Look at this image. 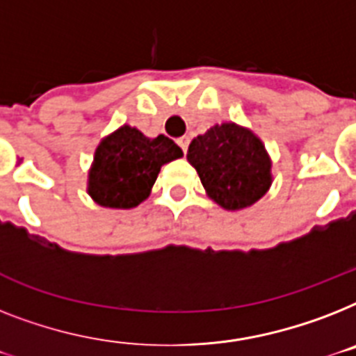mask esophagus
Masks as SVG:
<instances>
[{"mask_svg":"<svg viewBox=\"0 0 356 356\" xmlns=\"http://www.w3.org/2000/svg\"><path fill=\"white\" fill-rule=\"evenodd\" d=\"M177 144H179V148H181L184 153H186L188 152V144H190V138H188V137L177 138Z\"/></svg>","mask_w":356,"mask_h":356,"instance_id":"esophagus-1","label":"esophagus"}]
</instances>
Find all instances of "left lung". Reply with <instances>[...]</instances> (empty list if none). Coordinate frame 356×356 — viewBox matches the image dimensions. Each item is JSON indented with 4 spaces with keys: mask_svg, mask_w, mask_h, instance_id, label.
<instances>
[{
    "mask_svg": "<svg viewBox=\"0 0 356 356\" xmlns=\"http://www.w3.org/2000/svg\"><path fill=\"white\" fill-rule=\"evenodd\" d=\"M186 157L208 195L227 210L254 204L273 181L261 140L232 122L218 124L193 138Z\"/></svg>",
    "mask_w": 356,
    "mask_h": 356,
    "instance_id": "8db88e82",
    "label": "left lung"
}]
</instances>
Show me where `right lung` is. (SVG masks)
Instances as JSON below:
<instances>
[{
  "instance_id": "1",
  "label": "right lung",
  "mask_w": 356,
  "mask_h": 356,
  "mask_svg": "<svg viewBox=\"0 0 356 356\" xmlns=\"http://www.w3.org/2000/svg\"><path fill=\"white\" fill-rule=\"evenodd\" d=\"M183 157L172 138L144 137L129 126L106 137L95 152L89 195L108 208H133L149 195L161 166Z\"/></svg>"
}]
</instances>
